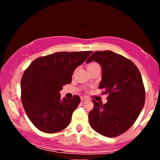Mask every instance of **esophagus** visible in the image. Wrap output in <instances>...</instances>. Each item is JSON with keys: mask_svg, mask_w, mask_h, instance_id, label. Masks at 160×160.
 <instances>
[{"mask_svg": "<svg viewBox=\"0 0 160 160\" xmlns=\"http://www.w3.org/2000/svg\"><path fill=\"white\" fill-rule=\"evenodd\" d=\"M88 97H81V100H82V101H86V100H88Z\"/></svg>", "mask_w": 160, "mask_h": 160, "instance_id": "1", "label": "esophagus"}]
</instances>
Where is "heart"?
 Segmentation results:
<instances>
[{
	"instance_id": "1",
	"label": "heart",
	"mask_w": 160,
	"mask_h": 160,
	"mask_svg": "<svg viewBox=\"0 0 160 160\" xmlns=\"http://www.w3.org/2000/svg\"><path fill=\"white\" fill-rule=\"evenodd\" d=\"M95 66H98V64H97L95 63H90L88 66V68H94Z\"/></svg>"
}]
</instances>
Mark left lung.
I'll use <instances>...</instances> for the list:
<instances>
[{
	"label": "left lung",
	"mask_w": 160,
	"mask_h": 160,
	"mask_svg": "<svg viewBox=\"0 0 160 160\" xmlns=\"http://www.w3.org/2000/svg\"><path fill=\"white\" fill-rule=\"evenodd\" d=\"M92 61L102 67L99 88L104 89L109 96L104 104L92 100L94 108L89 113V122L92 128L104 136H118L131 128L144 107L141 74L131 61L112 51H95L86 63Z\"/></svg>",
	"instance_id": "8db88e82"
}]
</instances>
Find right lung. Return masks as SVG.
Returning <instances> with one entry per match:
<instances>
[{"mask_svg":"<svg viewBox=\"0 0 160 160\" xmlns=\"http://www.w3.org/2000/svg\"><path fill=\"white\" fill-rule=\"evenodd\" d=\"M92 51L56 52L32 62L21 80V100L29 120L37 128L47 133L62 131L69 125L72 112L80 102L61 99L63 86L71 83L75 69Z\"/></svg>","mask_w":160,"mask_h":160,"instance_id":"obj_1","label":"right lung"}]
</instances>
